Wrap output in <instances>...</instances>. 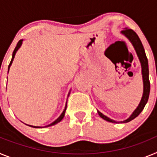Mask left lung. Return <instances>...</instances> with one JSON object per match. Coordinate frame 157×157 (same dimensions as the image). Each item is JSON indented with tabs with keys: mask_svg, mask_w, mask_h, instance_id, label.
Here are the masks:
<instances>
[{
	"mask_svg": "<svg viewBox=\"0 0 157 157\" xmlns=\"http://www.w3.org/2000/svg\"><path fill=\"white\" fill-rule=\"evenodd\" d=\"M120 33L123 35L125 36L127 39L129 40V41L132 44L134 50H135L136 53H137V56H138V59H139L140 63H141V75H142V80H143V94H142L141 101H140V103L138 105V107L132 112V114L130 115V117L127 118V120H123V121H116V120H112V119H110L108 116H105L103 113H101L98 110V113L103 120H106L108 122L116 123H126L134 120V118L137 117L141 113V111L144 109V108H145V105L147 103V101L149 100V92H150V82H149V64H148V59H147L146 55H145V49H144V47L142 45V43H141V40L138 37V34H136L134 30H132L131 29L127 28V27L123 28V30Z\"/></svg>",
	"mask_w": 157,
	"mask_h": 157,
	"instance_id": "8db88e82",
	"label": "left lung"
}]
</instances>
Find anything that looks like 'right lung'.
<instances>
[{"label":"right lung","mask_w":157,"mask_h":157,"mask_svg":"<svg viewBox=\"0 0 157 157\" xmlns=\"http://www.w3.org/2000/svg\"><path fill=\"white\" fill-rule=\"evenodd\" d=\"M23 39L19 40V42H18V43H17V45H16V48H15V49H14L13 52H12V60H11L10 63H9V65H8V71H9V69H10V67H11V65H12V62H13V59H14V58H15V56H16V52H17V51L19 50V48H20V47H21L22 44H23ZM70 93H71V90H70V92L68 93V95H67V98H68V97H69V95H70ZM66 109H67V102H66V105H65V108H64V109H63V112H62V113H61V115H60V116H59V117H58L57 119H56V120H55V121H53V122H52V123H51L50 124H48V125L45 126V127H35V126H31V125H28V124H26V125L29 126V127H34V128H42V127H50V126H53V125H55V124H56V123H59V122H60V121H61L62 120H63V118L64 117L65 112H66Z\"/></svg>","instance_id":"right-lung-1"}]
</instances>
